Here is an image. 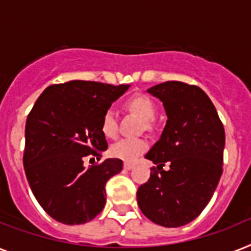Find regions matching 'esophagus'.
<instances>
[{"instance_id":"esophagus-1","label":"esophagus","mask_w":251,"mask_h":251,"mask_svg":"<svg viewBox=\"0 0 251 251\" xmlns=\"http://www.w3.org/2000/svg\"><path fill=\"white\" fill-rule=\"evenodd\" d=\"M134 166H135V164H132V162H125V164H124V168H125L126 170H131V169H134Z\"/></svg>"}]
</instances>
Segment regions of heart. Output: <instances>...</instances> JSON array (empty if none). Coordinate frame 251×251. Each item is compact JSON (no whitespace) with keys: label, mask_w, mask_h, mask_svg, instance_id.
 <instances>
[{"label":"heart","mask_w":251,"mask_h":251,"mask_svg":"<svg viewBox=\"0 0 251 251\" xmlns=\"http://www.w3.org/2000/svg\"><path fill=\"white\" fill-rule=\"evenodd\" d=\"M126 107L147 122L153 120L154 115H156V107H154L153 101L146 95L132 97L126 103ZM117 130H119L117 113L112 108H109L104 112L103 119H101V131L108 138H115L117 135ZM147 147H148V143L142 138H124L111 147V153L112 156L121 158V160L132 161L139 154L143 153L147 150Z\"/></svg>","instance_id":"1"}]
</instances>
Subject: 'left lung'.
Returning <instances> with one entry per match:
<instances>
[{
	"mask_svg": "<svg viewBox=\"0 0 251 251\" xmlns=\"http://www.w3.org/2000/svg\"><path fill=\"white\" fill-rule=\"evenodd\" d=\"M168 116L160 139L146 154L157 165L136 200L142 213L162 227H182L206 207L223 173L226 135L210 98L200 87L168 81L147 90ZM168 162L169 170L162 166Z\"/></svg>",
	"mask_w": 251,
	"mask_h": 251,
	"instance_id": "1",
	"label": "left lung"
}]
</instances>
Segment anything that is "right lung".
I'll return each mask as SVG.
<instances>
[{
    "label": "right lung",
    "instance_id": "add662e5",
    "mask_svg": "<svg viewBox=\"0 0 251 251\" xmlns=\"http://www.w3.org/2000/svg\"><path fill=\"white\" fill-rule=\"evenodd\" d=\"M130 85L69 81L46 87L25 124L24 170L42 209L63 225H83L105 205V183L122 170L120 158L85 166L108 148L101 131L107 109Z\"/></svg>",
    "mask_w": 251,
    "mask_h": 251
}]
</instances>
